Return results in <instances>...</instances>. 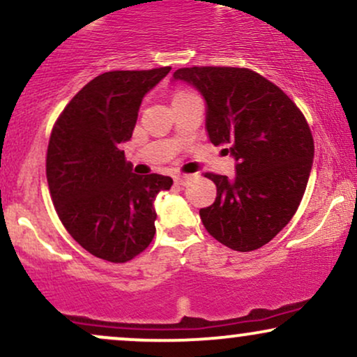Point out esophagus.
Segmentation results:
<instances>
[{"label": "esophagus", "mask_w": 357, "mask_h": 357, "mask_svg": "<svg viewBox=\"0 0 357 357\" xmlns=\"http://www.w3.org/2000/svg\"><path fill=\"white\" fill-rule=\"evenodd\" d=\"M192 176L191 174H176L174 176V183L179 184V186H184V184H188L191 181Z\"/></svg>", "instance_id": "esophagus-1"}]
</instances>
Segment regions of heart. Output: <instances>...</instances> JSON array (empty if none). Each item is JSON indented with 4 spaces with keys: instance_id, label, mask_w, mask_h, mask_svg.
Returning a JSON list of instances; mask_svg holds the SVG:
<instances>
[{
    "instance_id": "heart-1",
    "label": "heart",
    "mask_w": 357,
    "mask_h": 357,
    "mask_svg": "<svg viewBox=\"0 0 357 357\" xmlns=\"http://www.w3.org/2000/svg\"><path fill=\"white\" fill-rule=\"evenodd\" d=\"M190 96H192L191 93H188V91H179V93H176V94H174L173 102H176V101H181V100H184V98H190Z\"/></svg>"
}]
</instances>
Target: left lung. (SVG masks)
<instances>
[{
	"label": "left lung",
	"mask_w": 357,
	"mask_h": 357,
	"mask_svg": "<svg viewBox=\"0 0 357 357\" xmlns=\"http://www.w3.org/2000/svg\"><path fill=\"white\" fill-rule=\"evenodd\" d=\"M206 101V131L226 144L236 176L206 173L216 201L199 211L208 233L234 251H255L284 227L301 203L314 158L306 118L287 94L246 68L176 70Z\"/></svg>",
	"instance_id": "1"
}]
</instances>
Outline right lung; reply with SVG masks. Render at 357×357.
<instances>
[{
	"label": "right lung",
	"instance_id": "1",
	"mask_svg": "<svg viewBox=\"0 0 357 357\" xmlns=\"http://www.w3.org/2000/svg\"><path fill=\"white\" fill-rule=\"evenodd\" d=\"M171 71H109L68 102L51 132L46 178L56 213L79 246L126 263L153 241L154 199L173 186L162 174H135L121 144L131 139L144 94Z\"/></svg>",
	"mask_w": 357,
	"mask_h": 357
}]
</instances>
